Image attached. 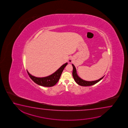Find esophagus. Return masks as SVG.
<instances>
[{"mask_svg":"<svg viewBox=\"0 0 128 128\" xmlns=\"http://www.w3.org/2000/svg\"><path fill=\"white\" fill-rule=\"evenodd\" d=\"M68 62H69V63H71L72 61L71 60H70L68 61Z\"/></svg>","mask_w":128,"mask_h":128,"instance_id":"1","label":"esophagus"}]
</instances>
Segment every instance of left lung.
I'll return each instance as SVG.
<instances>
[{"label":"left lung","instance_id":"left-lung-1","mask_svg":"<svg viewBox=\"0 0 128 128\" xmlns=\"http://www.w3.org/2000/svg\"><path fill=\"white\" fill-rule=\"evenodd\" d=\"M72 66L73 67V70H72V76L74 78V80H75L76 82L78 84L83 86H90L94 84H96V83L100 82V80H101L102 78H104V76H102V78H100V79L97 80H94V81H86L83 80L78 75V74L76 72V68L75 66L72 64Z\"/></svg>","mask_w":128,"mask_h":128}]
</instances>
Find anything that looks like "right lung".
I'll use <instances>...</instances> for the list:
<instances>
[{
	"instance_id": "1",
	"label": "right lung",
	"mask_w": 128,
	"mask_h": 128,
	"mask_svg": "<svg viewBox=\"0 0 128 128\" xmlns=\"http://www.w3.org/2000/svg\"><path fill=\"white\" fill-rule=\"evenodd\" d=\"M67 64L68 63H65L62 65L54 73L50 76L44 78L35 77L31 75L27 70V72L30 78L37 84L42 86L52 87L54 86L58 82L63 70Z\"/></svg>"
}]
</instances>
